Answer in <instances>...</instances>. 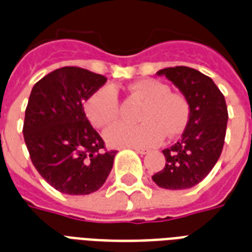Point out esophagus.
Returning a JSON list of instances; mask_svg holds the SVG:
<instances>
[{
  "instance_id": "obj_1",
  "label": "esophagus",
  "mask_w": 252,
  "mask_h": 252,
  "mask_svg": "<svg viewBox=\"0 0 252 252\" xmlns=\"http://www.w3.org/2000/svg\"><path fill=\"white\" fill-rule=\"evenodd\" d=\"M133 150L138 154H148V153H149V149H145V148H133Z\"/></svg>"
}]
</instances>
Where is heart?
Here are the masks:
<instances>
[{"instance_id": "heart-1", "label": "heart", "mask_w": 252, "mask_h": 252, "mask_svg": "<svg viewBox=\"0 0 252 252\" xmlns=\"http://www.w3.org/2000/svg\"><path fill=\"white\" fill-rule=\"evenodd\" d=\"M130 90L146 100L140 115L144 123L130 126L118 123L104 130L111 146H150L161 141L163 134L174 137L187 126L189 106L183 95L171 93L170 87L157 80H140ZM85 112L91 124L98 128L115 122L119 116V99L114 87L103 86L85 103Z\"/></svg>"}]
</instances>
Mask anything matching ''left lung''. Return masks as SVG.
<instances>
[{"mask_svg":"<svg viewBox=\"0 0 252 252\" xmlns=\"http://www.w3.org/2000/svg\"><path fill=\"white\" fill-rule=\"evenodd\" d=\"M175 85L189 106L186 129L176 144L162 150L163 170L152 176L158 187L187 189L211 172L222 152L227 124L225 98L212 78L196 69L175 66L158 70Z\"/></svg>","mask_w":252,"mask_h":252,"instance_id":"8db88e82","label":"left lung"}]
</instances>
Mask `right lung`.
Instances as JSON below:
<instances>
[{
    "instance_id": "right-lung-1",
    "label": "right lung",
    "mask_w": 252,
    "mask_h": 252,
    "mask_svg": "<svg viewBox=\"0 0 252 252\" xmlns=\"http://www.w3.org/2000/svg\"><path fill=\"white\" fill-rule=\"evenodd\" d=\"M104 76L77 66L56 69L33 85L23 136L37 172L57 191L89 195L102 187L116 150L86 118L84 102L106 84Z\"/></svg>"
}]
</instances>
